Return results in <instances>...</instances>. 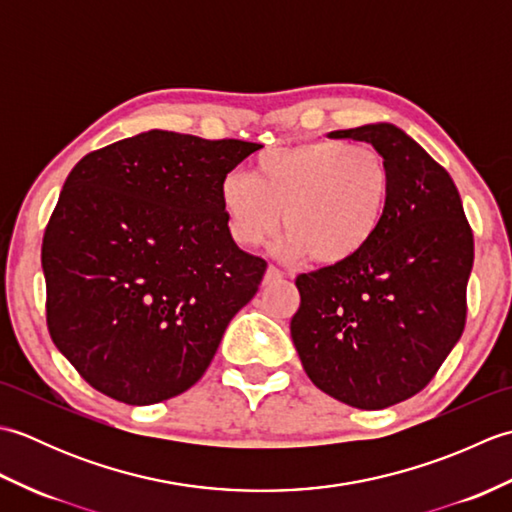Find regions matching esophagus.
Segmentation results:
<instances>
[{"mask_svg": "<svg viewBox=\"0 0 512 512\" xmlns=\"http://www.w3.org/2000/svg\"><path fill=\"white\" fill-rule=\"evenodd\" d=\"M284 279V273L277 266H268L266 268V275H264V284H273V281Z\"/></svg>", "mask_w": 512, "mask_h": 512, "instance_id": "34e87169", "label": "esophagus"}]
</instances>
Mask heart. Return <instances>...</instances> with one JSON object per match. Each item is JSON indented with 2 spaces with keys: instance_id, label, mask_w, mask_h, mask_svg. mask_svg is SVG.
Listing matches in <instances>:
<instances>
[{
  "instance_id": "heart-1",
  "label": "heart",
  "mask_w": 512,
  "mask_h": 512,
  "mask_svg": "<svg viewBox=\"0 0 512 512\" xmlns=\"http://www.w3.org/2000/svg\"><path fill=\"white\" fill-rule=\"evenodd\" d=\"M217 193L237 244H264L284 222L281 253L339 266L378 235L394 195V171L376 147L306 140L259 154L250 176L228 171Z\"/></svg>"
}]
</instances>
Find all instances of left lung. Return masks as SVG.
I'll use <instances>...</instances> for the list:
<instances>
[{
    "label": "left lung",
    "instance_id": "1",
    "mask_svg": "<svg viewBox=\"0 0 512 512\" xmlns=\"http://www.w3.org/2000/svg\"><path fill=\"white\" fill-rule=\"evenodd\" d=\"M330 138L376 147L394 171V195L361 255L297 277L290 334L321 391L385 409L427 387L460 341L473 231L447 169L402 129L378 123Z\"/></svg>",
    "mask_w": 512,
    "mask_h": 512
}]
</instances>
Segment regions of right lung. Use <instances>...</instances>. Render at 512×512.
<instances>
[{
  "label": "right lung",
  "instance_id": "1",
  "mask_svg": "<svg viewBox=\"0 0 512 512\" xmlns=\"http://www.w3.org/2000/svg\"><path fill=\"white\" fill-rule=\"evenodd\" d=\"M257 149L151 129L70 171L43 233L46 321L96 391L154 405L211 365L268 266L233 242L217 193Z\"/></svg>",
  "mask_w": 512,
  "mask_h": 512
}]
</instances>
